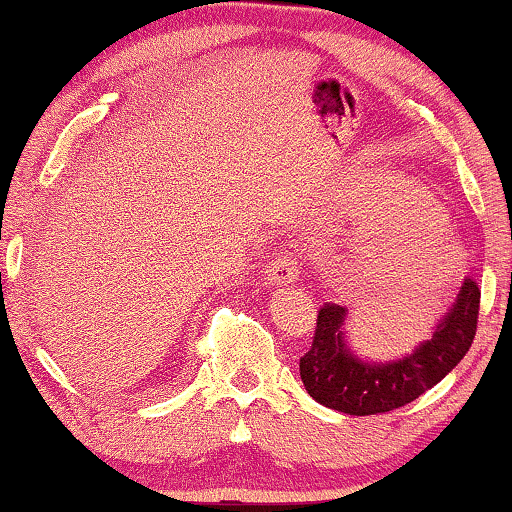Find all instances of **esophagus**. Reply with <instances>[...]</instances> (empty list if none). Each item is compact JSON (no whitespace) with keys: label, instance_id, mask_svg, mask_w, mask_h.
I'll return each instance as SVG.
<instances>
[{"label":"esophagus","instance_id":"34e87169","mask_svg":"<svg viewBox=\"0 0 512 512\" xmlns=\"http://www.w3.org/2000/svg\"><path fill=\"white\" fill-rule=\"evenodd\" d=\"M298 262L289 255H277L271 264L266 266V280L273 284H291L298 280Z\"/></svg>","mask_w":512,"mask_h":512}]
</instances>
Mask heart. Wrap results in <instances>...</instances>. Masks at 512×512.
Instances as JSON below:
<instances>
[{
    "mask_svg": "<svg viewBox=\"0 0 512 512\" xmlns=\"http://www.w3.org/2000/svg\"><path fill=\"white\" fill-rule=\"evenodd\" d=\"M397 194L388 207V235L375 241L370 268L384 277H440L456 262V246L445 216L409 180H395ZM400 213L402 220H393Z\"/></svg>",
    "mask_w": 512,
    "mask_h": 512,
    "instance_id": "b5f03b06",
    "label": "heart"
}]
</instances>
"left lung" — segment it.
Segmentation results:
<instances>
[{"instance_id":"obj_1","label":"left lung","mask_w":512,"mask_h":512,"mask_svg":"<svg viewBox=\"0 0 512 512\" xmlns=\"http://www.w3.org/2000/svg\"><path fill=\"white\" fill-rule=\"evenodd\" d=\"M481 289L467 277L431 339L395 361H363L350 350L343 325L348 309L320 307L309 352L300 357V379L318 404L348 415H377L418 400L452 372L470 350L479 320Z\"/></svg>"}]
</instances>
